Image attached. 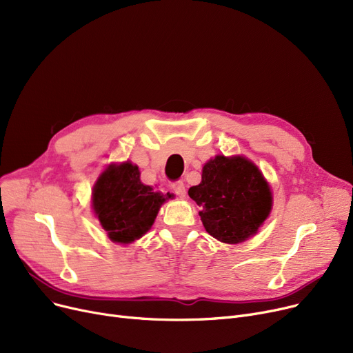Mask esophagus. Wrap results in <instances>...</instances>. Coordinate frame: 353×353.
Instances as JSON below:
<instances>
[{
	"instance_id": "34e87169",
	"label": "esophagus",
	"mask_w": 353,
	"mask_h": 353,
	"mask_svg": "<svg viewBox=\"0 0 353 353\" xmlns=\"http://www.w3.org/2000/svg\"><path fill=\"white\" fill-rule=\"evenodd\" d=\"M172 188H173V192H174L180 199L186 197V186H184L183 181H176V183H173Z\"/></svg>"
}]
</instances>
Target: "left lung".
I'll list each match as a JSON object with an SVG mask.
<instances>
[{
	"label": "left lung",
	"instance_id": "8db88e82",
	"mask_svg": "<svg viewBox=\"0 0 353 353\" xmlns=\"http://www.w3.org/2000/svg\"><path fill=\"white\" fill-rule=\"evenodd\" d=\"M200 206L206 232L219 242L236 245L256 234L269 217L273 199L259 167L243 156H216L201 170V181L189 189Z\"/></svg>",
	"mask_w": 353,
	"mask_h": 353
}]
</instances>
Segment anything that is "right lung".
<instances>
[{
    "mask_svg": "<svg viewBox=\"0 0 353 353\" xmlns=\"http://www.w3.org/2000/svg\"><path fill=\"white\" fill-rule=\"evenodd\" d=\"M172 197L143 184L139 167L124 161L110 164L100 174L91 206L111 242L130 245L152 229L161 205Z\"/></svg>",
    "mask_w": 353,
    "mask_h": 353,
    "instance_id": "1",
    "label": "right lung"
}]
</instances>
